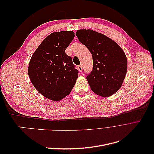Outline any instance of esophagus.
Instances as JSON below:
<instances>
[{
	"label": "esophagus",
	"instance_id": "esophagus-1",
	"mask_svg": "<svg viewBox=\"0 0 154 154\" xmlns=\"http://www.w3.org/2000/svg\"><path fill=\"white\" fill-rule=\"evenodd\" d=\"M78 71H79L82 72V71H83V67H82V66H79L78 67Z\"/></svg>",
	"mask_w": 154,
	"mask_h": 154
}]
</instances>
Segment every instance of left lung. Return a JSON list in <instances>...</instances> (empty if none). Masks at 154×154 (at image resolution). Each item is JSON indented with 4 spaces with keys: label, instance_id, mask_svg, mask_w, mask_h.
<instances>
[{
    "label": "left lung",
    "instance_id": "1",
    "mask_svg": "<svg viewBox=\"0 0 154 154\" xmlns=\"http://www.w3.org/2000/svg\"><path fill=\"white\" fill-rule=\"evenodd\" d=\"M76 35L92 54L93 69L87 76L91 90L101 97L113 95L122 87L127 71L123 50L113 40L92 29L78 30Z\"/></svg>",
    "mask_w": 154,
    "mask_h": 154
}]
</instances>
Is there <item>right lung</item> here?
Here are the masks:
<instances>
[{
    "instance_id": "obj_1",
    "label": "right lung",
    "mask_w": 154,
    "mask_h": 154,
    "mask_svg": "<svg viewBox=\"0 0 154 154\" xmlns=\"http://www.w3.org/2000/svg\"><path fill=\"white\" fill-rule=\"evenodd\" d=\"M74 37L72 31L52 32L30 60L28 75L32 84L42 95L54 101L68 96L78 77L72 58L65 52Z\"/></svg>"
}]
</instances>
